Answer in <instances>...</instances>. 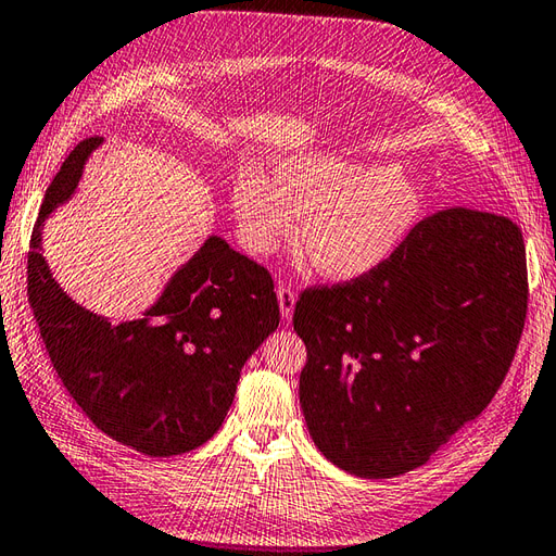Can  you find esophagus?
Listing matches in <instances>:
<instances>
[{"mask_svg":"<svg viewBox=\"0 0 556 556\" xmlns=\"http://www.w3.org/2000/svg\"><path fill=\"white\" fill-rule=\"evenodd\" d=\"M278 294V304H280V314L282 318H292V311H294V302H296V294L290 286H278L276 290Z\"/></svg>","mask_w":556,"mask_h":556,"instance_id":"1","label":"esophagus"}]
</instances>
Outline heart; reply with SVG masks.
<instances>
[{
    "label": "heart",
    "instance_id": "1",
    "mask_svg": "<svg viewBox=\"0 0 556 556\" xmlns=\"http://www.w3.org/2000/svg\"><path fill=\"white\" fill-rule=\"evenodd\" d=\"M233 210L254 254L274 252L306 216L300 245L311 264L325 278L354 280L401 248L417 222L419 193L394 165L300 155L282 162L280 176L242 167Z\"/></svg>",
    "mask_w": 556,
    "mask_h": 556
}]
</instances>
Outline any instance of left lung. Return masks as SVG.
I'll return each instance as SVG.
<instances>
[{"mask_svg":"<svg viewBox=\"0 0 556 556\" xmlns=\"http://www.w3.org/2000/svg\"><path fill=\"white\" fill-rule=\"evenodd\" d=\"M526 308L521 228L469 207L425 216L370 274L306 288L292 323L318 451L363 479L425 465L495 396Z\"/></svg>","mask_w":556,"mask_h":556,"instance_id":"8db88e82","label":"left lung"}]
</instances>
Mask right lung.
I'll use <instances>...</instances> for the list:
<instances>
[{
  "label": "right lung",
  "instance_id": "add662e5",
  "mask_svg": "<svg viewBox=\"0 0 556 556\" xmlns=\"http://www.w3.org/2000/svg\"><path fill=\"white\" fill-rule=\"evenodd\" d=\"M99 137L65 157L30 236L28 302L53 370L103 434L151 457L181 455L216 434L240 370L278 328L268 268L212 236L143 318L111 325L51 278L42 224L83 176Z\"/></svg>",
  "mask_w": 556,
  "mask_h": 556
}]
</instances>
